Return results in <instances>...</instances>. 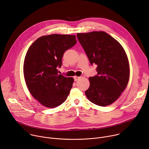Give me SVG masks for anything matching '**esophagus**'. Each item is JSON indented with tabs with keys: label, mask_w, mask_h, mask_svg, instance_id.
<instances>
[{
	"label": "esophagus",
	"mask_w": 149,
	"mask_h": 149,
	"mask_svg": "<svg viewBox=\"0 0 149 149\" xmlns=\"http://www.w3.org/2000/svg\"><path fill=\"white\" fill-rule=\"evenodd\" d=\"M74 78L75 81H77L78 79H80V77H77V76H75V77H74Z\"/></svg>",
	"instance_id": "1"
}]
</instances>
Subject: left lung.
<instances>
[{
	"label": "left lung",
	"instance_id": "1",
	"mask_svg": "<svg viewBox=\"0 0 149 149\" xmlns=\"http://www.w3.org/2000/svg\"><path fill=\"white\" fill-rule=\"evenodd\" d=\"M77 38L91 64L97 65V75L89 78L85 93L93 103L105 107L115 102L126 88L130 78V65L119 42L104 31L78 33Z\"/></svg>",
	"mask_w": 149,
	"mask_h": 149
}]
</instances>
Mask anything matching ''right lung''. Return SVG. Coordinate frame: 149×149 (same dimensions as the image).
Segmentation results:
<instances>
[{
    "label": "right lung",
    "mask_w": 149,
    "mask_h": 149,
    "mask_svg": "<svg viewBox=\"0 0 149 149\" xmlns=\"http://www.w3.org/2000/svg\"><path fill=\"white\" fill-rule=\"evenodd\" d=\"M77 43L74 35L42 36L29 48L24 63V75L31 95L42 105L55 108L64 102L74 79L58 74L64 52Z\"/></svg>",
    "instance_id": "obj_1"
}]
</instances>
